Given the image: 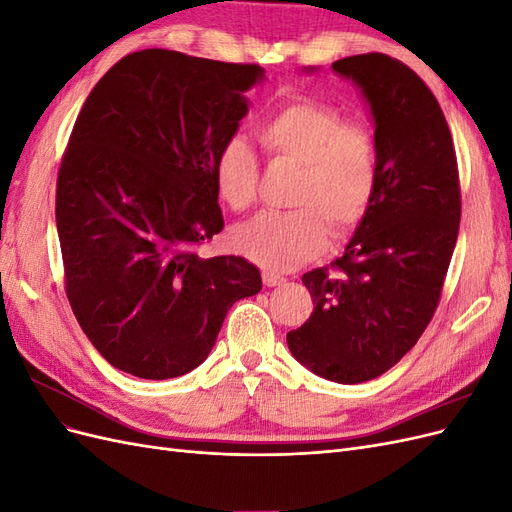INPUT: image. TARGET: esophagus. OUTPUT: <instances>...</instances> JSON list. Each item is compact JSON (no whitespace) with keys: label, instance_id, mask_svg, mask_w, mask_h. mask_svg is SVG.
<instances>
[{"label":"esophagus","instance_id":"34e87169","mask_svg":"<svg viewBox=\"0 0 512 512\" xmlns=\"http://www.w3.org/2000/svg\"><path fill=\"white\" fill-rule=\"evenodd\" d=\"M262 282H265V286H269V288H275V286L286 284V277L280 273H273V271H262Z\"/></svg>","mask_w":512,"mask_h":512}]
</instances>
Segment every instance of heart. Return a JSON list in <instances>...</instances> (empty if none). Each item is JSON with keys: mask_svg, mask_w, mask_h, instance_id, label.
Returning a JSON list of instances; mask_svg holds the SVG:
<instances>
[{"mask_svg": "<svg viewBox=\"0 0 512 512\" xmlns=\"http://www.w3.org/2000/svg\"><path fill=\"white\" fill-rule=\"evenodd\" d=\"M258 141L277 162L301 166L288 213L267 211L232 232L239 254L265 269L288 271L316 256L329 226L344 232L359 222L378 188V147L363 126L316 100H292L258 126ZM224 203L245 211L258 194V158L243 136H232L213 162Z\"/></svg>", "mask_w": 512, "mask_h": 512, "instance_id": "heart-1", "label": "heart"}]
</instances>
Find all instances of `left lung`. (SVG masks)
<instances>
[{
  "label": "left lung",
  "instance_id": "left-lung-1",
  "mask_svg": "<svg viewBox=\"0 0 512 512\" xmlns=\"http://www.w3.org/2000/svg\"><path fill=\"white\" fill-rule=\"evenodd\" d=\"M333 72L369 108L378 188L335 271L303 275L314 312L286 342L316 376L359 384L399 363L427 329L457 243L461 194L451 130L416 72L382 53L344 57Z\"/></svg>",
  "mask_w": 512,
  "mask_h": 512
}]
</instances>
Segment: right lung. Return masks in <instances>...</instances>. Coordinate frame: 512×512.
Returning a JSON list of instances; mask_svg holds the SVG:
<instances>
[{
  "label": "right lung",
  "mask_w": 512,
  "mask_h": 512,
  "mask_svg": "<svg viewBox=\"0 0 512 512\" xmlns=\"http://www.w3.org/2000/svg\"><path fill=\"white\" fill-rule=\"evenodd\" d=\"M262 81L256 64L147 49L117 61L76 117L55 200L66 292L126 374H188L232 303L262 288L245 258L196 252L224 228L213 162Z\"/></svg>",
  "instance_id": "add662e5"
}]
</instances>
